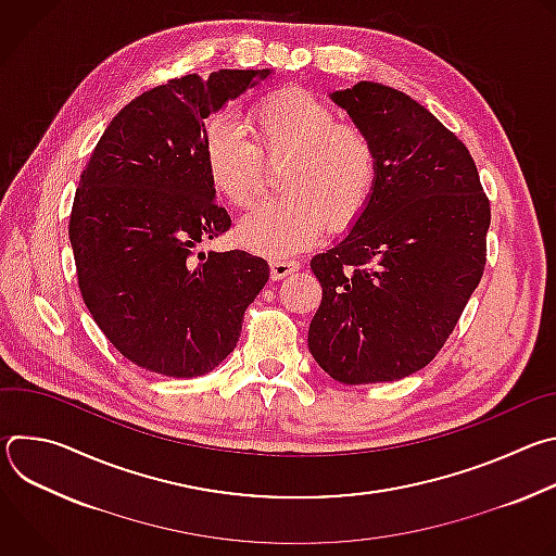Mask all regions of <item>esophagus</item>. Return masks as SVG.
I'll list each match as a JSON object with an SVG mask.
<instances>
[{"mask_svg": "<svg viewBox=\"0 0 556 556\" xmlns=\"http://www.w3.org/2000/svg\"><path fill=\"white\" fill-rule=\"evenodd\" d=\"M294 270H299V262H294V260H273L270 262V277H273V281L283 279V277H288Z\"/></svg>", "mask_w": 556, "mask_h": 556, "instance_id": "34e87169", "label": "esophagus"}]
</instances>
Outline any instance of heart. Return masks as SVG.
Listing matches in <instances>:
<instances>
[{"instance_id": "1", "label": "heart", "mask_w": 556, "mask_h": 556, "mask_svg": "<svg viewBox=\"0 0 556 556\" xmlns=\"http://www.w3.org/2000/svg\"><path fill=\"white\" fill-rule=\"evenodd\" d=\"M255 142L228 121L213 118L202 138V161L213 191L232 206L255 202L264 155L281 169V198L253 208L237 226L240 242L268 257L309 247L328 228L350 226L369 204L378 180V151L356 123L337 121L314 94L286 88L257 101L249 114Z\"/></svg>"}]
</instances>
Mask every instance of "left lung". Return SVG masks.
Wrapping results in <instances>:
<instances>
[{"mask_svg":"<svg viewBox=\"0 0 556 556\" xmlns=\"http://www.w3.org/2000/svg\"><path fill=\"white\" fill-rule=\"evenodd\" d=\"M378 151V180L341 242L314 255V361L345 384L401 380L446 343L486 266L491 202L466 144L405 92H332Z\"/></svg>","mask_w":556,"mask_h":556,"instance_id":"left-lung-1","label":"left lung"}]
</instances>
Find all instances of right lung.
<instances>
[{
	"mask_svg": "<svg viewBox=\"0 0 556 556\" xmlns=\"http://www.w3.org/2000/svg\"><path fill=\"white\" fill-rule=\"evenodd\" d=\"M270 70L187 74L125 105L78 180L70 215L78 288L108 341L174 378L217 367L270 277L247 251H208L230 228L202 161L204 121Z\"/></svg>",
	"mask_w": 556,
	"mask_h": 556,
	"instance_id": "add662e5",
	"label": "right lung"
}]
</instances>
